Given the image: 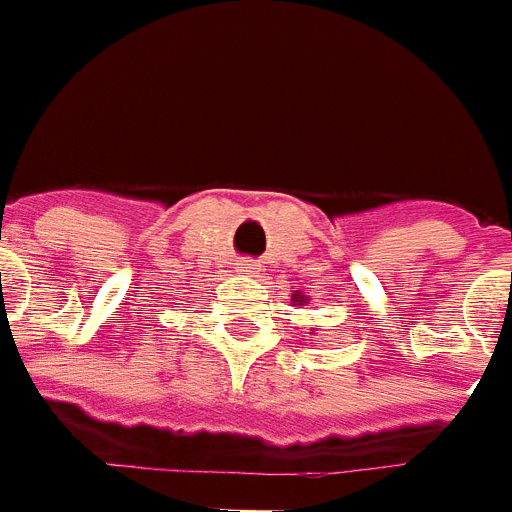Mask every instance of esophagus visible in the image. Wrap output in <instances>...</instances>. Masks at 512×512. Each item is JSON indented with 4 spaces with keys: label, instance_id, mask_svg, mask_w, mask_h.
Here are the masks:
<instances>
[{
    "label": "esophagus",
    "instance_id": "obj_1",
    "mask_svg": "<svg viewBox=\"0 0 512 512\" xmlns=\"http://www.w3.org/2000/svg\"><path fill=\"white\" fill-rule=\"evenodd\" d=\"M236 273L244 278H255L260 273V263H255V260H239L236 263Z\"/></svg>",
    "mask_w": 512,
    "mask_h": 512
}]
</instances>
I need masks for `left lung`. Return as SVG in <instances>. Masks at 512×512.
Returning a JSON list of instances; mask_svg holds the SVG:
<instances>
[{"label": "left lung", "instance_id": "1", "mask_svg": "<svg viewBox=\"0 0 512 512\" xmlns=\"http://www.w3.org/2000/svg\"><path fill=\"white\" fill-rule=\"evenodd\" d=\"M292 302H297V305H305V299H302V294H294Z\"/></svg>", "mask_w": 512, "mask_h": 512}]
</instances>
